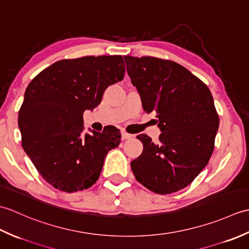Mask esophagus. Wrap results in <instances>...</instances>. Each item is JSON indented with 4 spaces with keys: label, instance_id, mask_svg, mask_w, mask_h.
<instances>
[{
    "label": "esophagus",
    "instance_id": "esophagus-1",
    "mask_svg": "<svg viewBox=\"0 0 249 249\" xmlns=\"http://www.w3.org/2000/svg\"><path fill=\"white\" fill-rule=\"evenodd\" d=\"M131 137H133V135L126 133V131H122V139H123V140L129 139V138H131Z\"/></svg>",
    "mask_w": 249,
    "mask_h": 249
}]
</instances>
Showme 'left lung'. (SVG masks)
<instances>
[{"instance_id": "obj_1", "label": "left lung", "mask_w": 249, "mask_h": 249, "mask_svg": "<svg viewBox=\"0 0 249 249\" xmlns=\"http://www.w3.org/2000/svg\"><path fill=\"white\" fill-rule=\"evenodd\" d=\"M131 83L146 113H155L161 134L154 143L137 136L142 154L130 162L136 179L156 194L186 187L208 165L219 118L209 88L186 68L153 56H124Z\"/></svg>"}]
</instances>
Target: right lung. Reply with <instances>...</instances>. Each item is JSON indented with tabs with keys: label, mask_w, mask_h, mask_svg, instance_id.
I'll list each match as a JSON object with an SVG mask.
<instances>
[{
	"label": "right lung",
	"mask_w": 249,
	"mask_h": 249,
	"mask_svg": "<svg viewBox=\"0 0 249 249\" xmlns=\"http://www.w3.org/2000/svg\"><path fill=\"white\" fill-rule=\"evenodd\" d=\"M124 66L122 55L61 60L26 88L18 115L22 147L54 188L75 193L91 187L106 155L119 146L114 126L83 135V112L97 107L105 89L123 80Z\"/></svg>",
	"instance_id": "obj_1"
}]
</instances>
